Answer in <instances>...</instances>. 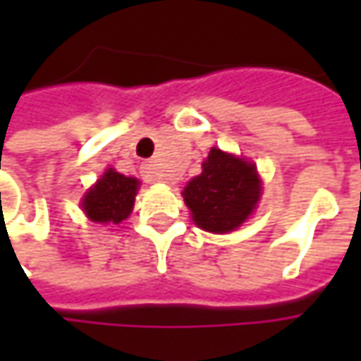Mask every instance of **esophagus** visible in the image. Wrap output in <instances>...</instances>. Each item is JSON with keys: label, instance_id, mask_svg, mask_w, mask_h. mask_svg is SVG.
Returning <instances> with one entry per match:
<instances>
[{"label": "esophagus", "instance_id": "esophagus-1", "mask_svg": "<svg viewBox=\"0 0 361 361\" xmlns=\"http://www.w3.org/2000/svg\"><path fill=\"white\" fill-rule=\"evenodd\" d=\"M140 174H142V178H145L146 183H160V180H164V174L160 173L159 166L154 162H145L140 166Z\"/></svg>", "mask_w": 361, "mask_h": 361}]
</instances>
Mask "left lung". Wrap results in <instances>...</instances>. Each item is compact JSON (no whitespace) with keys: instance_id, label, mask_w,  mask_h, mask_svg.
<instances>
[{"instance_id":"left-lung-1","label":"left lung","mask_w":361,"mask_h":361,"mask_svg":"<svg viewBox=\"0 0 361 361\" xmlns=\"http://www.w3.org/2000/svg\"><path fill=\"white\" fill-rule=\"evenodd\" d=\"M195 225L209 233H231L253 215L261 199V178L249 160L211 148L202 173L183 190Z\"/></svg>"}]
</instances>
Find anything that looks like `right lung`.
I'll return each instance as SVG.
<instances>
[{
	"mask_svg": "<svg viewBox=\"0 0 361 361\" xmlns=\"http://www.w3.org/2000/svg\"><path fill=\"white\" fill-rule=\"evenodd\" d=\"M140 180L108 169L94 187L84 195L82 209L94 223L120 225L134 209V199Z\"/></svg>",
	"mask_w": 361,
	"mask_h": 361,
	"instance_id": "1",
	"label": "right lung"
}]
</instances>
